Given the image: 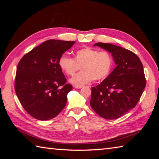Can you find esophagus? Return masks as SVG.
<instances>
[{"label":"esophagus","mask_w":159,"mask_h":159,"mask_svg":"<svg viewBox=\"0 0 159 159\" xmlns=\"http://www.w3.org/2000/svg\"><path fill=\"white\" fill-rule=\"evenodd\" d=\"M74 87L75 88H77V89H80V88H83V85H75Z\"/></svg>","instance_id":"esophagus-1"}]
</instances>
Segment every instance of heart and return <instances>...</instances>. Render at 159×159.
<instances>
[{
  "instance_id": "1",
  "label": "heart",
  "mask_w": 159,
  "mask_h": 159,
  "mask_svg": "<svg viewBox=\"0 0 159 159\" xmlns=\"http://www.w3.org/2000/svg\"><path fill=\"white\" fill-rule=\"evenodd\" d=\"M59 66L68 76H73L80 68V73L70 79V83L76 85L89 83L92 80L99 81L105 79L111 73L114 60L107 51H99L91 48H83L76 50L74 59L67 55L61 56Z\"/></svg>"
}]
</instances>
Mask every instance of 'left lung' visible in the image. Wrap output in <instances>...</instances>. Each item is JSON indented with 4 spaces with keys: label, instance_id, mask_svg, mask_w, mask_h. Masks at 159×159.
<instances>
[{
    "label": "left lung",
    "instance_id": "obj_1",
    "mask_svg": "<svg viewBox=\"0 0 159 159\" xmlns=\"http://www.w3.org/2000/svg\"><path fill=\"white\" fill-rule=\"evenodd\" d=\"M111 53L116 68L107 79L92 88L90 106L106 119H116L134 108L146 85L143 66L134 52L111 43H97Z\"/></svg>",
    "mask_w": 159,
    "mask_h": 159
}]
</instances>
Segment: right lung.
Instances as JSON below:
<instances>
[{
	"instance_id": "add662e5",
	"label": "right lung",
	"mask_w": 159,
	"mask_h": 159,
	"mask_svg": "<svg viewBox=\"0 0 159 159\" xmlns=\"http://www.w3.org/2000/svg\"><path fill=\"white\" fill-rule=\"evenodd\" d=\"M74 43L48 40L26 54L19 62L15 92L23 108L36 119H52L66 106L72 85L66 84L59 59Z\"/></svg>"
}]
</instances>
